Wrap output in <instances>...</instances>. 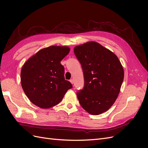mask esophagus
Wrapping results in <instances>:
<instances>
[{
    "label": "esophagus",
    "instance_id": "34e87169",
    "mask_svg": "<svg viewBox=\"0 0 148 148\" xmlns=\"http://www.w3.org/2000/svg\"><path fill=\"white\" fill-rule=\"evenodd\" d=\"M70 83H71V84H73V82H74V80H73V79H71L70 80Z\"/></svg>",
    "mask_w": 148,
    "mask_h": 148
}]
</instances>
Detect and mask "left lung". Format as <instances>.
<instances>
[{"instance_id":"8db88e82","label":"left lung","mask_w":148,"mask_h":148,"mask_svg":"<svg viewBox=\"0 0 148 148\" xmlns=\"http://www.w3.org/2000/svg\"><path fill=\"white\" fill-rule=\"evenodd\" d=\"M82 65L84 86L77 93L83 108L99 115L108 110L119 96L124 78L123 68L117 56L96 42H88L74 48Z\"/></svg>"}]
</instances>
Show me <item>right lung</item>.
<instances>
[{
    "label": "right lung",
    "mask_w": 148,
    "mask_h": 148,
    "mask_svg": "<svg viewBox=\"0 0 148 148\" xmlns=\"http://www.w3.org/2000/svg\"><path fill=\"white\" fill-rule=\"evenodd\" d=\"M66 46H51L39 51L22 66L21 84L29 101L42 109H49L62 100L72 84L64 77L60 61L68 54Z\"/></svg>",
    "instance_id": "obj_1"
}]
</instances>
